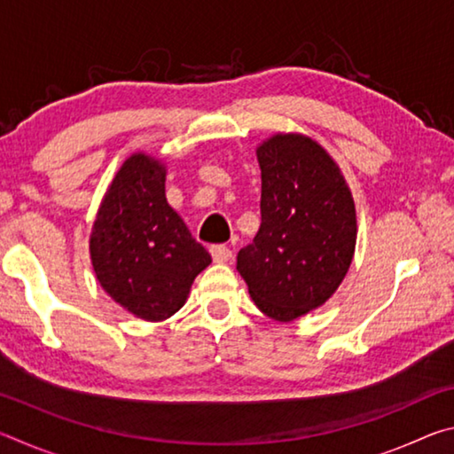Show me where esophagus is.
<instances>
[{"label": "esophagus", "mask_w": 454, "mask_h": 454, "mask_svg": "<svg viewBox=\"0 0 454 454\" xmlns=\"http://www.w3.org/2000/svg\"><path fill=\"white\" fill-rule=\"evenodd\" d=\"M210 254L214 258V262L224 264V262H228L230 258H232V250H230L228 246H224V244H216V246H212V248H210Z\"/></svg>", "instance_id": "34e87169"}]
</instances>
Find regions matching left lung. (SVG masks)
I'll use <instances>...</instances> for the list:
<instances>
[{
	"label": "left lung",
	"instance_id": "8db88e82",
	"mask_svg": "<svg viewBox=\"0 0 454 454\" xmlns=\"http://www.w3.org/2000/svg\"><path fill=\"white\" fill-rule=\"evenodd\" d=\"M262 224L236 270L260 312L292 322L325 304L347 276L356 210L340 168L304 134H274L256 148Z\"/></svg>",
	"mask_w": 454,
	"mask_h": 454
}]
</instances>
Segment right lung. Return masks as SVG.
<instances>
[{"mask_svg":"<svg viewBox=\"0 0 454 454\" xmlns=\"http://www.w3.org/2000/svg\"><path fill=\"white\" fill-rule=\"evenodd\" d=\"M102 288L134 317L160 322L178 312L192 282L212 262L166 200L162 160L136 152L114 176L90 234Z\"/></svg>","mask_w":454,"mask_h":454,"instance_id":"1","label":"right lung"}]
</instances>
